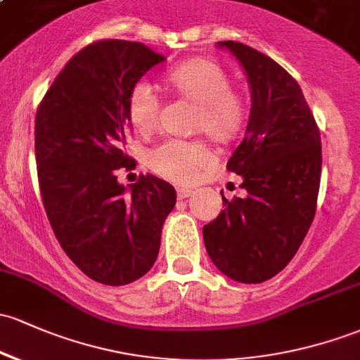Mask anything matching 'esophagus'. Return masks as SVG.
<instances>
[{
    "mask_svg": "<svg viewBox=\"0 0 360 360\" xmlns=\"http://www.w3.org/2000/svg\"><path fill=\"white\" fill-rule=\"evenodd\" d=\"M176 195H179V199H187V197L192 195V191H188V188H179Z\"/></svg>",
    "mask_w": 360,
    "mask_h": 360,
    "instance_id": "esophagus-1",
    "label": "esophagus"
}]
</instances>
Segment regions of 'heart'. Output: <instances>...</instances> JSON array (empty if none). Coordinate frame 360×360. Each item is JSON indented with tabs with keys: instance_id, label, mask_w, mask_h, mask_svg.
I'll return each instance as SVG.
<instances>
[{
	"instance_id": "obj_1",
	"label": "heart",
	"mask_w": 360,
	"mask_h": 360,
	"mask_svg": "<svg viewBox=\"0 0 360 360\" xmlns=\"http://www.w3.org/2000/svg\"><path fill=\"white\" fill-rule=\"evenodd\" d=\"M165 80L176 96L197 103L192 130L207 134L216 142H230L240 135L249 108L240 92L231 89V77L221 65L210 58H191L168 70ZM127 113L137 132L154 130L160 120L161 99L149 82L134 84L127 96ZM148 161L158 175L188 184L211 166L212 154L199 141L166 139L150 150Z\"/></svg>"
}]
</instances>
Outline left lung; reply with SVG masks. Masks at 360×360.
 Segmentation results:
<instances>
[{"mask_svg":"<svg viewBox=\"0 0 360 360\" xmlns=\"http://www.w3.org/2000/svg\"><path fill=\"white\" fill-rule=\"evenodd\" d=\"M238 61L252 106L245 137L226 169L242 176L245 197L202 228L211 261L238 283H262L292 261L314 219L321 137L302 89L269 56L235 41L218 42Z\"/></svg>","mask_w":360,"mask_h":360,"instance_id":"obj_1","label":"left lung"}]
</instances>
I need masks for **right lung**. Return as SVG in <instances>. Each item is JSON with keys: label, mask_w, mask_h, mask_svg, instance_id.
<instances>
[{"label": "right lung", "mask_w": 360, "mask_h": 360, "mask_svg": "<svg viewBox=\"0 0 360 360\" xmlns=\"http://www.w3.org/2000/svg\"><path fill=\"white\" fill-rule=\"evenodd\" d=\"M166 58L141 42L106 39L80 49L37 108L36 161L46 214L61 249L91 280L132 283L153 268L165 219L175 207L168 181L141 175L118 184L130 123L127 96Z\"/></svg>", "instance_id": "right-lung-1"}]
</instances>
